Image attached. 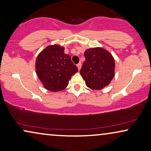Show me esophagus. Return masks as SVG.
I'll return each mask as SVG.
<instances>
[{
	"mask_svg": "<svg viewBox=\"0 0 151 151\" xmlns=\"http://www.w3.org/2000/svg\"><path fill=\"white\" fill-rule=\"evenodd\" d=\"M77 68H78V70H80L81 68V63H78V64H77Z\"/></svg>",
	"mask_w": 151,
	"mask_h": 151,
	"instance_id": "obj_1",
	"label": "esophagus"
}]
</instances>
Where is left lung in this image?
<instances>
[{"label":"left lung","mask_w":151,"mask_h":151,"mask_svg":"<svg viewBox=\"0 0 151 151\" xmlns=\"http://www.w3.org/2000/svg\"><path fill=\"white\" fill-rule=\"evenodd\" d=\"M86 61L80 74L86 86L92 90H102L115 75V61L109 51L101 47L91 48L84 52Z\"/></svg>","instance_id":"1"}]
</instances>
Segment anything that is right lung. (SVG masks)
<instances>
[{
    "instance_id": "add662e5",
    "label": "right lung",
    "mask_w": 151,
    "mask_h": 151,
    "mask_svg": "<svg viewBox=\"0 0 151 151\" xmlns=\"http://www.w3.org/2000/svg\"><path fill=\"white\" fill-rule=\"evenodd\" d=\"M35 71L44 88L55 92L66 88L78 68L71 57L64 53V47L54 44L47 46L38 55Z\"/></svg>"
}]
</instances>
